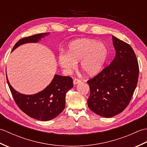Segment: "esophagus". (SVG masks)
Returning a JSON list of instances; mask_svg holds the SVG:
<instances>
[{"label":"esophagus","mask_w":147,"mask_h":147,"mask_svg":"<svg viewBox=\"0 0 147 147\" xmlns=\"http://www.w3.org/2000/svg\"><path fill=\"white\" fill-rule=\"evenodd\" d=\"M80 82H81V80H79V79L75 78V79H74V80H73V83H74V85H77V84L80 83Z\"/></svg>","instance_id":"1"}]
</instances>
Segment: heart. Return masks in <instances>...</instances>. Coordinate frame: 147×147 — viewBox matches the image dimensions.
<instances>
[{
  "instance_id": "b5f03b06",
  "label": "heart",
  "mask_w": 147,
  "mask_h": 147,
  "mask_svg": "<svg viewBox=\"0 0 147 147\" xmlns=\"http://www.w3.org/2000/svg\"><path fill=\"white\" fill-rule=\"evenodd\" d=\"M108 49L104 43L90 38L74 40L68 46L67 52H61L58 55L59 63L66 71L76 67L80 61V67L87 75L97 74L104 67L108 57Z\"/></svg>"
}]
</instances>
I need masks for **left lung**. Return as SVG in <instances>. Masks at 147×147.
<instances>
[{"label":"left lung","instance_id":"left-lung-1","mask_svg":"<svg viewBox=\"0 0 147 147\" xmlns=\"http://www.w3.org/2000/svg\"><path fill=\"white\" fill-rule=\"evenodd\" d=\"M115 56L110 65L87 81L90 90L88 106L100 116L111 117L129 105L137 85L139 66L128 43L112 36Z\"/></svg>","mask_w":147,"mask_h":147}]
</instances>
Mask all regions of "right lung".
Instances as JSON below:
<instances>
[{
	"label": "right lung",
	"instance_id": "1",
	"mask_svg": "<svg viewBox=\"0 0 147 147\" xmlns=\"http://www.w3.org/2000/svg\"><path fill=\"white\" fill-rule=\"evenodd\" d=\"M49 33L36 34L25 37L16 43L12 49L26 43H36ZM7 82L16 104L21 110L30 117L43 121L51 120L60 114L65 108V94L73 87V79L70 76L55 74L52 82L46 88L34 95H23L18 92Z\"/></svg>",
	"mask_w": 147,
	"mask_h": 147
}]
</instances>
